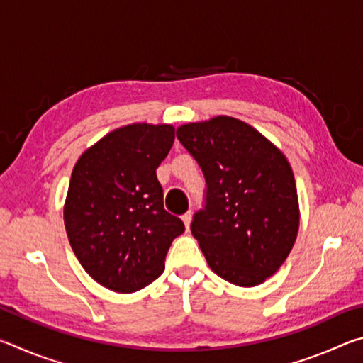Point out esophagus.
Returning a JSON list of instances; mask_svg holds the SVG:
<instances>
[{"label":"esophagus","instance_id":"esophagus-1","mask_svg":"<svg viewBox=\"0 0 363 363\" xmlns=\"http://www.w3.org/2000/svg\"><path fill=\"white\" fill-rule=\"evenodd\" d=\"M182 220H184V224H186V229H189V227H190V220H192V211L184 213V214H182Z\"/></svg>","mask_w":363,"mask_h":363}]
</instances>
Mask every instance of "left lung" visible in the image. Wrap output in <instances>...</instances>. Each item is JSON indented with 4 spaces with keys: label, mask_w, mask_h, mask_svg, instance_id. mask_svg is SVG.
<instances>
[{
    "label": "left lung",
    "mask_w": 363,
    "mask_h": 363,
    "mask_svg": "<svg viewBox=\"0 0 363 363\" xmlns=\"http://www.w3.org/2000/svg\"><path fill=\"white\" fill-rule=\"evenodd\" d=\"M203 171V206L190 230L219 277L255 286L275 274L296 240L299 206L290 163L277 147L230 116L177 128Z\"/></svg>",
    "instance_id": "8db88e82"
}]
</instances>
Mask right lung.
Segmentation results:
<instances>
[{
	"label": "right lung",
	"instance_id": "add662e5",
	"mask_svg": "<svg viewBox=\"0 0 363 363\" xmlns=\"http://www.w3.org/2000/svg\"><path fill=\"white\" fill-rule=\"evenodd\" d=\"M174 143L169 125H130L86 150L72 173L64 220L72 250L97 284L138 291L162 275L186 230L163 206L157 168Z\"/></svg>",
	"mask_w": 363,
	"mask_h": 363
}]
</instances>
